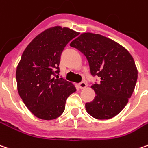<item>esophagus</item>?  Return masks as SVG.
<instances>
[{"mask_svg": "<svg viewBox=\"0 0 148 148\" xmlns=\"http://www.w3.org/2000/svg\"><path fill=\"white\" fill-rule=\"evenodd\" d=\"M86 86H87V85H86V83L85 82H80V83L78 84V87L80 89H84L86 87Z\"/></svg>", "mask_w": 148, "mask_h": 148, "instance_id": "34e87169", "label": "esophagus"}]
</instances>
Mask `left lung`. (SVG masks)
<instances>
[{
  "mask_svg": "<svg viewBox=\"0 0 148 148\" xmlns=\"http://www.w3.org/2000/svg\"><path fill=\"white\" fill-rule=\"evenodd\" d=\"M70 45L84 53L91 74L100 77L99 84L91 86L96 95L85 105L87 113L97 119L114 117L135 90L138 70L133 57L123 45L98 34L83 33Z\"/></svg>",
  "mask_w": 148,
  "mask_h": 148,
  "instance_id": "1",
  "label": "left lung"
}]
</instances>
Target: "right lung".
Here are the masks:
<instances>
[{"mask_svg":"<svg viewBox=\"0 0 148 148\" xmlns=\"http://www.w3.org/2000/svg\"><path fill=\"white\" fill-rule=\"evenodd\" d=\"M77 35L70 28L53 26L37 35L24 50L16 66L17 90L38 119L52 120L59 117L67 98L76 91L73 83L57 74L65 46Z\"/></svg>","mask_w":148,"mask_h":148,"instance_id":"add662e5","label":"right lung"}]
</instances>
